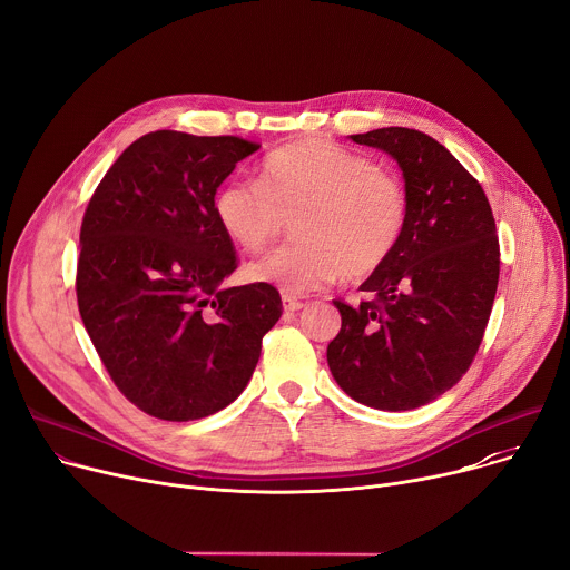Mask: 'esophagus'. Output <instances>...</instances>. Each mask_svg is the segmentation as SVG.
I'll return each instance as SVG.
<instances>
[{"label":"esophagus","mask_w":570,"mask_h":570,"mask_svg":"<svg viewBox=\"0 0 570 570\" xmlns=\"http://www.w3.org/2000/svg\"><path fill=\"white\" fill-rule=\"evenodd\" d=\"M303 301H298V298H294V296H289V294H285L283 296V308H285V313H298L301 308H303Z\"/></svg>","instance_id":"34e87169"}]
</instances>
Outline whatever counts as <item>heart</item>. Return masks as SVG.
Here are the masks:
<instances>
[{
	"label": "heart",
	"instance_id": "1",
	"mask_svg": "<svg viewBox=\"0 0 570 570\" xmlns=\"http://www.w3.org/2000/svg\"><path fill=\"white\" fill-rule=\"evenodd\" d=\"M212 209L224 235L244 250L267 246L294 222L296 244L253 259L246 278L308 294L383 267L404 233L409 203L392 170L337 144L305 139L269 153L259 183H224Z\"/></svg>",
	"mask_w": 570,
	"mask_h": 570
}]
</instances>
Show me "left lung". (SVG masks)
<instances>
[{
  "instance_id": "8db88e82",
  "label": "left lung",
  "mask_w": 570,
  "mask_h": 570,
  "mask_svg": "<svg viewBox=\"0 0 570 570\" xmlns=\"http://www.w3.org/2000/svg\"><path fill=\"white\" fill-rule=\"evenodd\" d=\"M352 141L400 164L409 209L400 244L361 285L370 301H333L342 328L326 361L352 400L413 411L459 383L484 337L500 278L495 218L461 161L417 129L381 127Z\"/></svg>"
}]
</instances>
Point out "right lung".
Listing matches in <instances>:
<instances>
[{"label":"right lung","instance_id":"add662e5","mask_svg":"<svg viewBox=\"0 0 570 570\" xmlns=\"http://www.w3.org/2000/svg\"><path fill=\"white\" fill-rule=\"evenodd\" d=\"M257 148L159 129L114 161L86 207L79 315L111 381L153 417L189 422L233 404L283 315L276 287L224 285L237 255L212 209Z\"/></svg>","mask_w":570,"mask_h":570}]
</instances>
